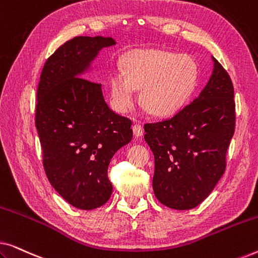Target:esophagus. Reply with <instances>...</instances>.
I'll return each mask as SVG.
<instances>
[{
    "mask_svg": "<svg viewBox=\"0 0 258 258\" xmlns=\"http://www.w3.org/2000/svg\"><path fill=\"white\" fill-rule=\"evenodd\" d=\"M133 132H134V135L135 136H142L143 135V128L142 125L139 124V123H136V124H134L133 126Z\"/></svg>",
    "mask_w": 258,
    "mask_h": 258,
    "instance_id": "34e87169",
    "label": "esophagus"
}]
</instances>
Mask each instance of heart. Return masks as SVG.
<instances>
[{
    "label": "heart",
    "mask_w": 258,
    "mask_h": 258,
    "mask_svg": "<svg viewBox=\"0 0 258 258\" xmlns=\"http://www.w3.org/2000/svg\"><path fill=\"white\" fill-rule=\"evenodd\" d=\"M199 67L188 55L146 49L128 55L124 72L114 70L109 77L111 104L125 112L135 104L136 89L148 111L160 117L178 112L195 93Z\"/></svg>",
    "instance_id": "b5f03b06"
}]
</instances>
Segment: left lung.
Segmentation results:
<instances>
[{
    "mask_svg": "<svg viewBox=\"0 0 258 258\" xmlns=\"http://www.w3.org/2000/svg\"><path fill=\"white\" fill-rule=\"evenodd\" d=\"M209 82L171 118L144 124L155 157L153 188L165 207L189 210L213 191L225 171L235 132L234 87L216 58Z\"/></svg>",
    "mask_w": 258,
    "mask_h": 258,
    "instance_id": "obj_1",
    "label": "left lung"
}]
</instances>
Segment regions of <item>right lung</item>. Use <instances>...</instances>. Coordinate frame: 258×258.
I'll return each mask as SVG.
<instances>
[{"label": "right lung", "instance_id": "add662e5", "mask_svg": "<svg viewBox=\"0 0 258 258\" xmlns=\"http://www.w3.org/2000/svg\"><path fill=\"white\" fill-rule=\"evenodd\" d=\"M114 44L103 36L67 41L47 59L37 88L35 124L45 175L67 202L82 210L110 199L109 163L133 137L132 121L108 107L100 83L84 79L101 49Z\"/></svg>", "mask_w": 258, "mask_h": 258}]
</instances>
